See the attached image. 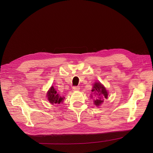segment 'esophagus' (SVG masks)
I'll return each instance as SVG.
<instances>
[{"instance_id":"esophagus-1","label":"esophagus","mask_w":153,"mask_h":153,"mask_svg":"<svg viewBox=\"0 0 153 153\" xmlns=\"http://www.w3.org/2000/svg\"><path fill=\"white\" fill-rule=\"evenodd\" d=\"M80 90V88L79 86H74L73 87V90L74 91H79Z\"/></svg>"}]
</instances>
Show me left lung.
I'll list each match as a JSON object with an SVG mask.
<instances>
[{
    "label": "left lung",
    "instance_id": "obj_1",
    "mask_svg": "<svg viewBox=\"0 0 153 153\" xmlns=\"http://www.w3.org/2000/svg\"><path fill=\"white\" fill-rule=\"evenodd\" d=\"M96 99L94 102L96 106H99L103 102V99H107L108 97V93L105 89V87L99 82H96L94 83L93 88L92 90Z\"/></svg>",
    "mask_w": 153,
    "mask_h": 153
}]
</instances>
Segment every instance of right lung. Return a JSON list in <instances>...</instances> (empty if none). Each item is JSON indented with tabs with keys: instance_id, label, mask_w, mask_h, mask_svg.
<instances>
[{
	"instance_id": "add662e5",
	"label": "right lung",
	"mask_w": 153,
	"mask_h": 153,
	"mask_svg": "<svg viewBox=\"0 0 153 153\" xmlns=\"http://www.w3.org/2000/svg\"><path fill=\"white\" fill-rule=\"evenodd\" d=\"M48 100L51 104L58 103L62 102L64 100L63 97H60V96L57 93V91L54 88L53 86H51V88L50 89L47 93Z\"/></svg>"
}]
</instances>
